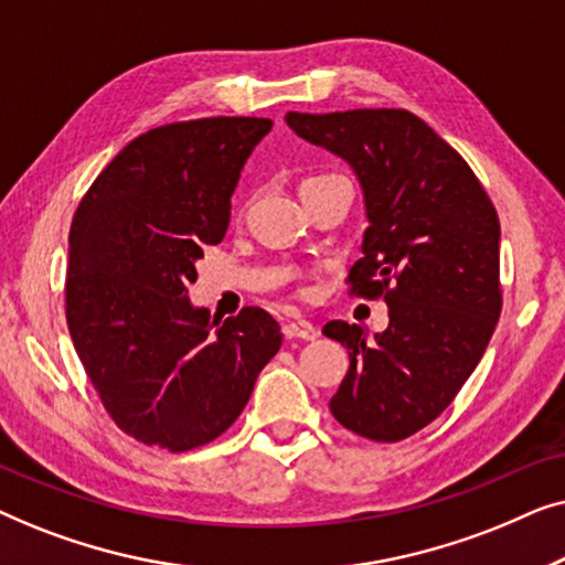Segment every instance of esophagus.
I'll return each mask as SVG.
<instances>
[{
    "label": "esophagus",
    "instance_id": "obj_1",
    "mask_svg": "<svg viewBox=\"0 0 565 565\" xmlns=\"http://www.w3.org/2000/svg\"><path fill=\"white\" fill-rule=\"evenodd\" d=\"M282 334L285 339H303V342H313V339L319 337V331H316L313 323L308 321H288L282 327Z\"/></svg>",
    "mask_w": 565,
    "mask_h": 565
}]
</instances>
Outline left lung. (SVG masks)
<instances>
[{"instance_id":"8db88e82","label":"left lung","mask_w":565,"mask_h":565,"mask_svg":"<svg viewBox=\"0 0 565 565\" xmlns=\"http://www.w3.org/2000/svg\"><path fill=\"white\" fill-rule=\"evenodd\" d=\"M303 141L352 167L365 200L352 292L385 298L388 329L323 334L350 350L334 419L375 443L435 422L481 362L501 313L499 215L466 159L408 110L288 113Z\"/></svg>"}]
</instances>
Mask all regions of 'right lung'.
Returning a JSON list of instances; mask_svg holds the SVG:
<instances>
[{"label": "right lung", "instance_id": "right-lung-1", "mask_svg": "<svg viewBox=\"0 0 565 565\" xmlns=\"http://www.w3.org/2000/svg\"><path fill=\"white\" fill-rule=\"evenodd\" d=\"M267 118L169 122L138 136L82 198L68 234L66 321L113 422L149 447L213 443L244 412L282 344L262 308L211 321L188 298L205 244Z\"/></svg>", "mask_w": 565, "mask_h": 565}]
</instances>
